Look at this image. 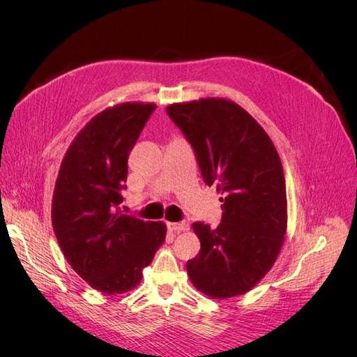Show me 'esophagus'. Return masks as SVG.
Wrapping results in <instances>:
<instances>
[{
	"label": "esophagus",
	"instance_id": "1",
	"mask_svg": "<svg viewBox=\"0 0 357 357\" xmlns=\"http://www.w3.org/2000/svg\"><path fill=\"white\" fill-rule=\"evenodd\" d=\"M167 229L171 231H175V233H181V231H185L190 229V222L186 220H182L178 222H167Z\"/></svg>",
	"mask_w": 357,
	"mask_h": 357
}]
</instances>
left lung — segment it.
Wrapping results in <instances>:
<instances>
[{
  "label": "left lung",
  "instance_id": "1",
  "mask_svg": "<svg viewBox=\"0 0 357 357\" xmlns=\"http://www.w3.org/2000/svg\"><path fill=\"white\" fill-rule=\"evenodd\" d=\"M194 149L204 182L222 195L217 229L197 221L191 282L213 298L246 294L264 278L287 233L282 163L266 131L233 101L202 98L166 108Z\"/></svg>",
  "mask_w": 357,
  "mask_h": 357
}]
</instances>
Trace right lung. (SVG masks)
<instances>
[{
	"label": "right lung",
	"instance_id": "obj_1",
	"mask_svg": "<svg viewBox=\"0 0 357 357\" xmlns=\"http://www.w3.org/2000/svg\"><path fill=\"white\" fill-rule=\"evenodd\" d=\"M155 108L126 102L100 112L69 146L54 185V236L73 271L104 294L139 285L165 241L162 221L120 211L128 155Z\"/></svg>",
	"mask_w": 357,
	"mask_h": 357
}]
</instances>
